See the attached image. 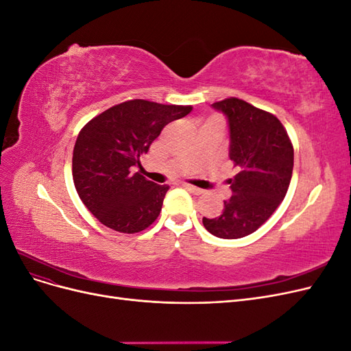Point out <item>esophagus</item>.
Returning <instances> with one entry per match:
<instances>
[{"label": "esophagus", "instance_id": "esophagus-1", "mask_svg": "<svg viewBox=\"0 0 351 351\" xmlns=\"http://www.w3.org/2000/svg\"><path fill=\"white\" fill-rule=\"evenodd\" d=\"M184 189L187 190V192H190L192 195H196V196H199V195L204 193V190H202V189H199V187H193V186H189V184H184Z\"/></svg>", "mask_w": 351, "mask_h": 351}]
</instances>
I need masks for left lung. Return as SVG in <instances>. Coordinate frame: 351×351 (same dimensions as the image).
Listing matches in <instances>:
<instances>
[{"instance_id": "obj_1", "label": "left lung", "mask_w": 351, "mask_h": 351, "mask_svg": "<svg viewBox=\"0 0 351 351\" xmlns=\"http://www.w3.org/2000/svg\"><path fill=\"white\" fill-rule=\"evenodd\" d=\"M226 115L228 156L239 173L228 180L231 197L217 218L202 219L219 239H241L256 231L280 206L289 190L294 151L277 117L246 101L228 98L212 104Z\"/></svg>"}]
</instances>
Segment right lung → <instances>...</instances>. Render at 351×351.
I'll list each match as a JSON object with an SVG mask.
<instances>
[{
  "mask_svg": "<svg viewBox=\"0 0 351 351\" xmlns=\"http://www.w3.org/2000/svg\"><path fill=\"white\" fill-rule=\"evenodd\" d=\"M192 107L133 99L104 111L83 127L73 151V182L79 197L104 226L134 234L149 227L168 186L155 184L133 168L164 127Z\"/></svg>",
  "mask_w": 351,
  "mask_h": 351,
  "instance_id": "add662e5",
  "label": "right lung"
}]
</instances>
